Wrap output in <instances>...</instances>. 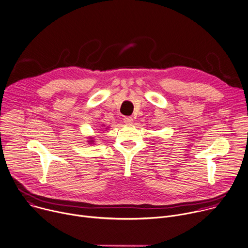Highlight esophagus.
Here are the masks:
<instances>
[{"label": "esophagus", "mask_w": 248, "mask_h": 248, "mask_svg": "<svg viewBox=\"0 0 248 248\" xmlns=\"http://www.w3.org/2000/svg\"><path fill=\"white\" fill-rule=\"evenodd\" d=\"M124 123L125 124L130 125V124H132V123H133V119H132L131 117H124Z\"/></svg>", "instance_id": "34e87169"}]
</instances>
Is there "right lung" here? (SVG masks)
<instances>
[{
    "instance_id": "1",
    "label": "right lung",
    "mask_w": 248,
    "mask_h": 248,
    "mask_svg": "<svg viewBox=\"0 0 248 248\" xmlns=\"http://www.w3.org/2000/svg\"><path fill=\"white\" fill-rule=\"evenodd\" d=\"M101 125H102V127L104 126V124H101ZM106 129H108V128H106ZM88 142H89V144H93V143H94L95 141H94V139H93V137H90L89 140H88Z\"/></svg>"
}]
</instances>
